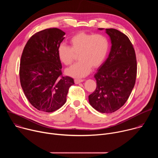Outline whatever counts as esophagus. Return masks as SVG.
<instances>
[{"label":"esophagus","mask_w":158,"mask_h":158,"mask_svg":"<svg viewBox=\"0 0 158 158\" xmlns=\"http://www.w3.org/2000/svg\"><path fill=\"white\" fill-rule=\"evenodd\" d=\"M84 81V80H83V79H75V80H74V82H75L76 84H79V83L83 82Z\"/></svg>","instance_id":"1"}]
</instances>
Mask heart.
I'll return each instance as SVG.
<instances>
[{"label":"heart","instance_id":"b5f03b06","mask_svg":"<svg viewBox=\"0 0 158 158\" xmlns=\"http://www.w3.org/2000/svg\"><path fill=\"white\" fill-rule=\"evenodd\" d=\"M71 46L61 44L57 48L59 60L65 65H71L79 54L80 60L69 69L65 73L75 78L87 76L93 68H98L104 62L109 48L107 38L101 34L80 32L70 39Z\"/></svg>","mask_w":158,"mask_h":158}]
</instances>
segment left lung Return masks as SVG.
<instances>
[{"mask_svg": "<svg viewBox=\"0 0 158 158\" xmlns=\"http://www.w3.org/2000/svg\"><path fill=\"white\" fill-rule=\"evenodd\" d=\"M105 31L112 46L108 57L94 74L97 87L89 96V102L101 113H112L125 104L131 93L136 82L137 62L127 35L115 29Z\"/></svg>", "mask_w": 158, "mask_h": 158, "instance_id": "1", "label": "left lung"}]
</instances>
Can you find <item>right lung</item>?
Here are the masks:
<instances>
[{
  "label": "right lung",
  "instance_id": "1",
  "mask_svg": "<svg viewBox=\"0 0 158 158\" xmlns=\"http://www.w3.org/2000/svg\"><path fill=\"white\" fill-rule=\"evenodd\" d=\"M65 34L57 28L40 31L29 39L21 56L22 90L29 102L40 111L51 112L61 107L69 87L74 84L73 78L61 77L57 48Z\"/></svg>",
  "mask_w": 158,
  "mask_h": 158
}]
</instances>
